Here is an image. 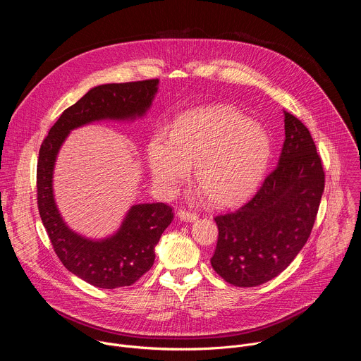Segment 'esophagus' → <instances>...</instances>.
I'll return each mask as SVG.
<instances>
[{
  "label": "esophagus",
  "mask_w": 361,
  "mask_h": 361,
  "mask_svg": "<svg viewBox=\"0 0 361 361\" xmlns=\"http://www.w3.org/2000/svg\"><path fill=\"white\" fill-rule=\"evenodd\" d=\"M177 216H178V219H180L181 221H185V223H192V221L197 220V214L190 213V212H185V210H180V212L177 213Z\"/></svg>",
  "instance_id": "obj_1"
}]
</instances>
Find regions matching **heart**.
<instances>
[{
    "instance_id": "heart-1",
    "label": "heart",
    "mask_w": 361,
    "mask_h": 361,
    "mask_svg": "<svg viewBox=\"0 0 361 361\" xmlns=\"http://www.w3.org/2000/svg\"><path fill=\"white\" fill-rule=\"evenodd\" d=\"M271 154L266 130L224 106L183 114L174 130L159 128L147 147L154 187L173 195L194 163L200 192L216 205H231L262 181Z\"/></svg>"
}]
</instances>
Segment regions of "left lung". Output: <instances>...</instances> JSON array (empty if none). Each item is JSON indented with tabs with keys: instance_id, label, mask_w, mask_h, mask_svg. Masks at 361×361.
Wrapping results in <instances>:
<instances>
[{
	"instance_id": "obj_1",
	"label": "left lung",
	"mask_w": 361,
	"mask_h": 361,
	"mask_svg": "<svg viewBox=\"0 0 361 361\" xmlns=\"http://www.w3.org/2000/svg\"><path fill=\"white\" fill-rule=\"evenodd\" d=\"M277 167L250 201L217 216L214 271L237 287H255L284 271L310 237L324 191V171L310 131L284 111Z\"/></svg>"
}]
</instances>
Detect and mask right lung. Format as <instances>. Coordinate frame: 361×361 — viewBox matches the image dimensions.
Instances as JSON below:
<instances>
[{"mask_svg": "<svg viewBox=\"0 0 361 361\" xmlns=\"http://www.w3.org/2000/svg\"><path fill=\"white\" fill-rule=\"evenodd\" d=\"M159 80L92 87L68 107L51 127L41 144L37 164L38 210L51 244L64 267L98 288L134 284L156 259V245L173 221L164 202L134 204L118 230L104 238H90L71 230L54 197V169L68 134L98 121L133 123L149 110L159 91Z\"/></svg>", "mask_w": 361, "mask_h": 361, "instance_id": "1", "label": "right lung"}]
</instances>
